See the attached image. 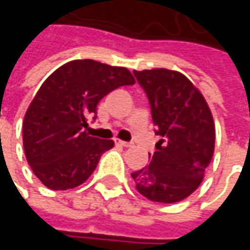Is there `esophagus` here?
Here are the masks:
<instances>
[{"label": "esophagus", "instance_id": "34e87169", "mask_svg": "<svg viewBox=\"0 0 250 250\" xmlns=\"http://www.w3.org/2000/svg\"><path fill=\"white\" fill-rule=\"evenodd\" d=\"M114 142H116L117 145H120V146H125V147H130V146H131L130 142H123V140H119V139H116Z\"/></svg>", "mask_w": 250, "mask_h": 250}]
</instances>
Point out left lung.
<instances>
[{
	"label": "left lung",
	"mask_w": 250,
	"mask_h": 250,
	"mask_svg": "<svg viewBox=\"0 0 250 250\" xmlns=\"http://www.w3.org/2000/svg\"><path fill=\"white\" fill-rule=\"evenodd\" d=\"M145 89L155 133L161 136L150 164L131 174L136 189L150 201L178 203L201 184L214 153L216 128L203 94L181 72H133Z\"/></svg>",
	"instance_id": "left-lung-1"
}]
</instances>
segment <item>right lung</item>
<instances>
[{"label": "right lung", "instance_id": "obj_1", "mask_svg": "<svg viewBox=\"0 0 250 250\" xmlns=\"http://www.w3.org/2000/svg\"><path fill=\"white\" fill-rule=\"evenodd\" d=\"M127 68L92 59L71 61L49 76L34 95L23 122L25 158L34 175L50 189L83 184L113 140L86 133L98 103L113 89L133 85Z\"/></svg>", "mask_w": 250, "mask_h": 250}]
</instances>
